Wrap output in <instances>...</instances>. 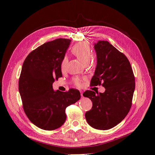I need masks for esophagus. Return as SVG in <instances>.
<instances>
[{"mask_svg": "<svg viewBox=\"0 0 155 155\" xmlns=\"http://www.w3.org/2000/svg\"><path fill=\"white\" fill-rule=\"evenodd\" d=\"M80 93H81V97H83V92H82V91H80Z\"/></svg>", "mask_w": 155, "mask_h": 155, "instance_id": "obj_1", "label": "esophagus"}]
</instances>
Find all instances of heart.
Wrapping results in <instances>:
<instances>
[{
    "mask_svg": "<svg viewBox=\"0 0 155 155\" xmlns=\"http://www.w3.org/2000/svg\"><path fill=\"white\" fill-rule=\"evenodd\" d=\"M71 51L84 64H88L90 62V60L92 57V50L90 45H89L88 43H86V42H81V43H79L75 45L72 46ZM67 62V58L64 57L60 64L61 70L62 72H64L66 70ZM73 83L78 87H80L82 85L81 79L78 78H74L73 79Z\"/></svg>",
    "mask_w": 155,
    "mask_h": 155,
    "instance_id": "obj_1",
    "label": "heart"
}]
</instances>
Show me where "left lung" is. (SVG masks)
Here are the masks:
<instances>
[{
  "mask_svg": "<svg viewBox=\"0 0 155 155\" xmlns=\"http://www.w3.org/2000/svg\"><path fill=\"white\" fill-rule=\"evenodd\" d=\"M97 67L91 86L102 85L104 93L86 91L83 96L92 102V109L85 113L92 127L110 129L118 125L127 115L132 105L135 88L133 69L127 58L108 41L95 44Z\"/></svg>",
  "mask_w": 155,
  "mask_h": 155,
  "instance_id": "left-lung-1",
  "label": "left lung"
}]
</instances>
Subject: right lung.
<instances>
[{
    "mask_svg": "<svg viewBox=\"0 0 155 155\" xmlns=\"http://www.w3.org/2000/svg\"><path fill=\"white\" fill-rule=\"evenodd\" d=\"M71 40L47 42L28 54L22 64L18 91L28 119L39 128L52 130L66 120L65 109L81 97L77 89L54 91L52 83L62 77L60 64Z\"/></svg>",
    "mask_w": 155,
    "mask_h": 155,
    "instance_id": "obj_1",
    "label": "right lung"
}]
</instances>
